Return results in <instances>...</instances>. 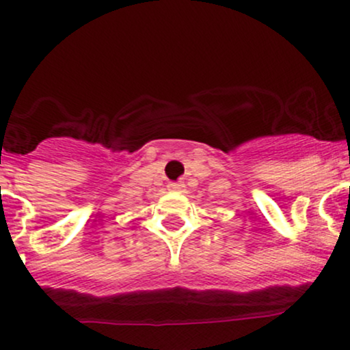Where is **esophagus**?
I'll list each match as a JSON object with an SVG mask.
<instances>
[{
  "mask_svg": "<svg viewBox=\"0 0 350 350\" xmlns=\"http://www.w3.org/2000/svg\"><path fill=\"white\" fill-rule=\"evenodd\" d=\"M167 189H169V191H183V189H185V185H183L181 181H178V183H169Z\"/></svg>",
  "mask_w": 350,
  "mask_h": 350,
  "instance_id": "esophagus-1",
  "label": "esophagus"
}]
</instances>
